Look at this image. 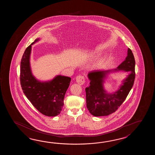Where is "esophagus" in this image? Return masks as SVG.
<instances>
[{
    "instance_id": "obj_1",
    "label": "esophagus",
    "mask_w": 155,
    "mask_h": 155,
    "mask_svg": "<svg viewBox=\"0 0 155 155\" xmlns=\"http://www.w3.org/2000/svg\"><path fill=\"white\" fill-rule=\"evenodd\" d=\"M76 82H78V84L81 85H83L85 82V79L84 76L82 75H78L76 78Z\"/></svg>"
}]
</instances>
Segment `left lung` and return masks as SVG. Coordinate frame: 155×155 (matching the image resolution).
<instances>
[{"label":"left lung","instance_id":"left-lung-1","mask_svg":"<svg viewBox=\"0 0 155 155\" xmlns=\"http://www.w3.org/2000/svg\"><path fill=\"white\" fill-rule=\"evenodd\" d=\"M135 60L130 48L127 56L117 69L113 70H94L89 72L90 86L85 89L86 106L90 113L95 116H107L115 112L125 100L134 85L135 78ZM124 71L129 73L119 90L109 94L103 89V83L110 72Z\"/></svg>","mask_w":155,"mask_h":155}]
</instances>
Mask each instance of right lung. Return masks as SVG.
Here are the masks:
<instances>
[{
  "label": "right lung",
  "mask_w": 155,
  "mask_h": 155,
  "mask_svg": "<svg viewBox=\"0 0 155 155\" xmlns=\"http://www.w3.org/2000/svg\"><path fill=\"white\" fill-rule=\"evenodd\" d=\"M39 40H35L26 48L20 63V84L26 97L40 113L47 116L59 114L64 105V99L69 86L71 78L58 75L52 80L41 82L33 76L30 56L31 45Z\"/></svg>",
  "instance_id": "1"
}]
</instances>
